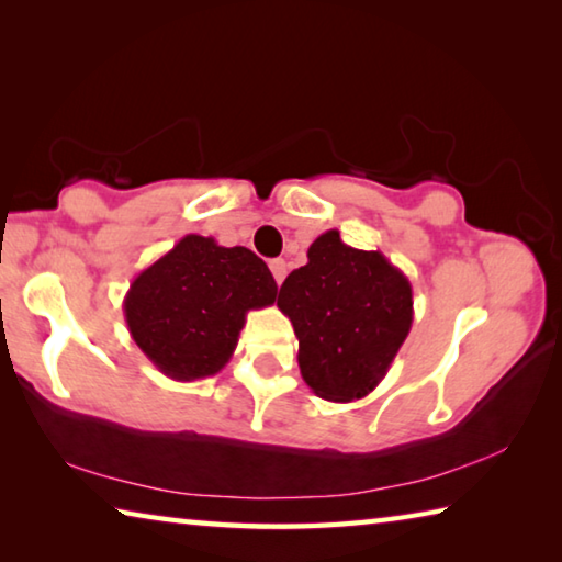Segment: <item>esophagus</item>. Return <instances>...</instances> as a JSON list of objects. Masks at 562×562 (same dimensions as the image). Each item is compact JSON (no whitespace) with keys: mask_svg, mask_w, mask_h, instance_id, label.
<instances>
[{"mask_svg":"<svg viewBox=\"0 0 562 562\" xmlns=\"http://www.w3.org/2000/svg\"><path fill=\"white\" fill-rule=\"evenodd\" d=\"M270 270H272L274 282H278V284H282V280L288 278V262H284V260H272Z\"/></svg>","mask_w":562,"mask_h":562,"instance_id":"esophagus-1","label":"esophagus"}]
</instances>
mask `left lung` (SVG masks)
I'll list each match as a JSON object with an SVG mask.
<instances>
[{
	"instance_id": "8db88e82",
	"label": "left lung",
	"mask_w": 562,
	"mask_h": 562,
	"mask_svg": "<svg viewBox=\"0 0 562 562\" xmlns=\"http://www.w3.org/2000/svg\"><path fill=\"white\" fill-rule=\"evenodd\" d=\"M278 307L300 341L302 379L327 402L374 392L414 322L406 274L379 250H357L339 231L322 233L307 265L282 282Z\"/></svg>"
}]
</instances>
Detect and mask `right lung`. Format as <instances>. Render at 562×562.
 I'll list each match as a JSON object with an SVG mask.
<instances>
[{
    "label": "right lung",
    "instance_id": "right-lung-1",
    "mask_svg": "<svg viewBox=\"0 0 562 562\" xmlns=\"http://www.w3.org/2000/svg\"><path fill=\"white\" fill-rule=\"evenodd\" d=\"M278 297V284L247 247L186 235L133 278L123 315L133 341L176 382L215 376L231 361L250 310Z\"/></svg>",
    "mask_w": 562,
    "mask_h": 562
}]
</instances>
